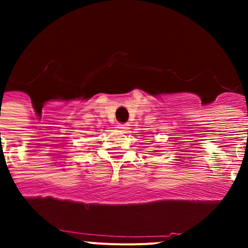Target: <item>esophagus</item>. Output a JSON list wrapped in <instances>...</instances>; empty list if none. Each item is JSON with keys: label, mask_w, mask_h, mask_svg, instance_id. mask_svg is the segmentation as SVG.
<instances>
[{"label": "esophagus", "mask_w": 248, "mask_h": 248, "mask_svg": "<svg viewBox=\"0 0 248 248\" xmlns=\"http://www.w3.org/2000/svg\"><path fill=\"white\" fill-rule=\"evenodd\" d=\"M118 128H119L122 131H126L129 129V124H126V123H124V124H119Z\"/></svg>", "instance_id": "34e87169"}]
</instances>
